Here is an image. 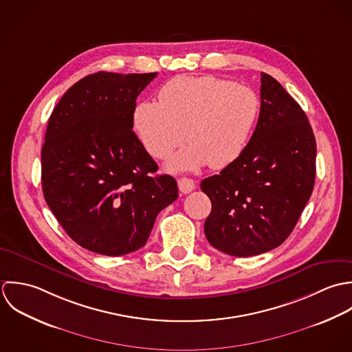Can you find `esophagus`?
I'll list each match as a JSON object with an SVG mask.
<instances>
[{
	"label": "esophagus",
	"mask_w": 352,
	"mask_h": 352,
	"mask_svg": "<svg viewBox=\"0 0 352 352\" xmlns=\"http://www.w3.org/2000/svg\"><path fill=\"white\" fill-rule=\"evenodd\" d=\"M178 188H179V192L184 193V195H188L190 193L192 190H195L196 185L192 179H188V178H182L178 181Z\"/></svg>",
	"instance_id": "obj_1"
}]
</instances>
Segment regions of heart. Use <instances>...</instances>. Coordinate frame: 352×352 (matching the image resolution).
Listing matches in <instances>:
<instances>
[{
    "mask_svg": "<svg viewBox=\"0 0 352 352\" xmlns=\"http://www.w3.org/2000/svg\"><path fill=\"white\" fill-rule=\"evenodd\" d=\"M260 114L257 94L243 84L203 76H179L166 82L157 103H140L133 128L145 151L167 157L186 140L190 144L167 164L168 170L221 168L245 151Z\"/></svg>",
    "mask_w": 352,
    "mask_h": 352,
    "instance_id": "obj_1",
    "label": "heart"
}]
</instances>
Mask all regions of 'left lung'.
I'll return each mask as SVG.
<instances>
[{"mask_svg": "<svg viewBox=\"0 0 352 352\" xmlns=\"http://www.w3.org/2000/svg\"><path fill=\"white\" fill-rule=\"evenodd\" d=\"M261 109L242 155L200 188L210 197L204 231L217 250L249 257L288 238L316 179V139L302 107L261 73Z\"/></svg>", "mask_w": 352, "mask_h": 352, "instance_id": "left-lung-1", "label": "left lung"}]
</instances>
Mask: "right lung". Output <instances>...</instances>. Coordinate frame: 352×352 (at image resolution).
<instances>
[{
    "label": "right lung",
    "instance_id": "right-lung-1",
    "mask_svg": "<svg viewBox=\"0 0 352 352\" xmlns=\"http://www.w3.org/2000/svg\"><path fill=\"white\" fill-rule=\"evenodd\" d=\"M157 73L98 72L54 107L42 146V189L72 239L103 256L142 248L157 213L178 199L171 175L133 132L136 99Z\"/></svg>",
    "mask_w": 352,
    "mask_h": 352
}]
</instances>
